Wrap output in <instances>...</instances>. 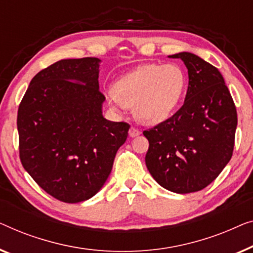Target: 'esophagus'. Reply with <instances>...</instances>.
I'll return each instance as SVG.
<instances>
[{"label":"esophagus","mask_w":253,"mask_h":253,"mask_svg":"<svg viewBox=\"0 0 253 253\" xmlns=\"http://www.w3.org/2000/svg\"><path fill=\"white\" fill-rule=\"evenodd\" d=\"M128 134H129L130 137H135V136H137V135H140L141 131L138 130L137 128H135V127L131 126V127L129 128V131H128Z\"/></svg>","instance_id":"34e87169"}]
</instances>
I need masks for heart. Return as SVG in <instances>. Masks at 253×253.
Returning <instances> with one entry per match:
<instances>
[{
    "label": "heart",
    "mask_w": 253,
    "mask_h": 253,
    "mask_svg": "<svg viewBox=\"0 0 253 253\" xmlns=\"http://www.w3.org/2000/svg\"><path fill=\"white\" fill-rule=\"evenodd\" d=\"M186 87L187 76L177 64H143L124 74L106 98L117 111L131 108L138 122L157 125L173 115Z\"/></svg>",
    "instance_id": "heart-1"
}]
</instances>
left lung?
<instances>
[{
    "mask_svg": "<svg viewBox=\"0 0 253 253\" xmlns=\"http://www.w3.org/2000/svg\"><path fill=\"white\" fill-rule=\"evenodd\" d=\"M169 57L184 63L189 84L179 111L143 131L145 165L163 188L189 194L208 187L232 158L237 113L216 67L191 52Z\"/></svg>",
    "mask_w": 253,
    "mask_h": 253,
    "instance_id": "obj_1",
    "label": "left lung"
}]
</instances>
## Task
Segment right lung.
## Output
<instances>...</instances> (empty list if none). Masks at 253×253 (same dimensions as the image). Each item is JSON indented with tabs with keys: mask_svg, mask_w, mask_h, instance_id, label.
Masks as SVG:
<instances>
[{
	"mask_svg": "<svg viewBox=\"0 0 253 253\" xmlns=\"http://www.w3.org/2000/svg\"><path fill=\"white\" fill-rule=\"evenodd\" d=\"M101 59H62L30 83L18 109L19 156L26 172L58 201L79 203L101 190L129 125L105 119Z\"/></svg>",
	"mask_w": 253,
	"mask_h": 253,
	"instance_id": "add662e5",
	"label": "right lung"
}]
</instances>
